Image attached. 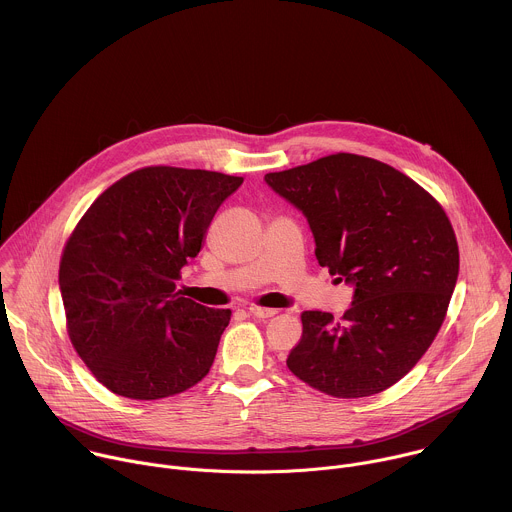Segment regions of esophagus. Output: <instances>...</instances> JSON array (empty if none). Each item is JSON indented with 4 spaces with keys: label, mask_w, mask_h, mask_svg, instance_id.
Wrapping results in <instances>:
<instances>
[{
    "label": "esophagus",
    "mask_w": 512,
    "mask_h": 512,
    "mask_svg": "<svg viewBox=\"0 0 512 512\" xmlns=\"http://www.w3.org/2000/svg\"><path fill=\"white\" fill-rule=\"evenodd\" d=\"M248 313H250L252 317H258V319H268V317H274L278 311H276V309H270V307H258V305H252V307L248 309Z\"/></svg>",
    "instance_id": "34e87169"
}]
</instances>
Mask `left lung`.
Returning a JSON list of instances; mask_svg holds the SVG:
<instances>
[{"label": "left lung", "instance_id": "obj_1", "mask_svg": "<svg viewBox=\"0 0 512 512\" xmlns=\"http://www.w3.org/2000/svg\"><path fill=\"white\" fill-rule=\"evenodd\" d=\"M264 181L307 219L319 266L355 288L341 321L301 313L288 368L337 398L396 384L436 339L455 290L459 248L445 211L398 169L355 153Z\"/></svg>", "mask_w": 512, "mask_h": 512}]
</instances>
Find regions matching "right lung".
I'll return each mask as SVG.
<instances>
[{
  "instance_id": "obj_1",
  "label": "right lung",
  "mask_w": 512,
  "mask_h": 512,
  "mask_svg": "<svg viewBox=\"0 0 512 512\" xmlns=\"http://www.w3.org/2000/svg\"><path fill=\"white\" fill-rule=\"evenodd\" d=\"M242 181L144 167L108 187L76 224L59 268L69 337L114 394L167 398L211 370L230 309L195 303L175 282Z\"/></svg>"
}]
</instances>
